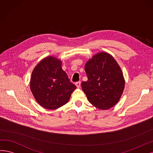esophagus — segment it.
Returning a JSON list of instances; mask_svg holds the SVG:
<instances>
[{
    "label": "esophagus",
    "mask_w": 153,
    "mask_h": 153,
    "mask_svg": "<svg viewBox=\"0 0 153 153\" xmlns=\"http://www.w3.org/2000/svg\"><path fill=\"white\" fill-rule=\"evenodd\" d=\"M76 86H77V88H80V86H81V82L80 81H78V82H76Z\"/></svg>",
    "instance_id": "1"
}]
</instances>
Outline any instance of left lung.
<instances>
[{
  "mask_svg": "<svg viewBox=\"0 0 153 153\" xmlns=\"http://www.w3.org/2000/svg\"><path fill=\"white\" fill-rule=\"evenodd\" d=\"M88 81L81 86L88 100L98 109L107 110L120 100L125 88V79L115 59L105 52L98 53L85 66Z\"/></svg>",
  "mask_w": 153,
  "mask_h": 153,
  "instance_id": "8db88e82",
  "label": "left lung"
}]
</instances>
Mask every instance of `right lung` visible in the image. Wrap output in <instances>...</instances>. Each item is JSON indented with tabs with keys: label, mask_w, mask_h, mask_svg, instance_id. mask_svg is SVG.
I'll list each match as a JSON object with an SVG mask.
<instances>
[{
	"label": "right lung",
	"mask_w": 153,
	"mask_h": 153,
	"mask_svg": "<svg viewBox=\"0 0 153 153\" xmlns=\"http://www.w3.org/2000/svg\"><path fill=\"white\" fill-rule=\"evenodd\" d=\"M30 86L39 105L51 110L67 103L76 88L63 71L61 60L51 56L42 59L34 68Z\"/></svg>",
	"instance_id": "1"
}]
</instances>
